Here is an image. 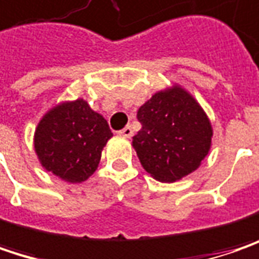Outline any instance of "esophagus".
<instances>
[{
    "instance_id": "34e87169",
    "label": "esophagus",
    "mask_w": 259,
    "mask_h": 259,
    "mask_svg": "<svg viewBox=\"0 0 259 259\" xmlns=\"http://www.w3.org/2000/svg\"><path fill=\"white\" fill-rule=\"evenodd\" d=\"M121 136H124V138H132L133 136V129H132V126H126V127H123V129L118 132Z\"/></svg>"
}]
</instances>
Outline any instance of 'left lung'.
<instances>
[{
    "mask_svg": "<svg viewBox=\"0 0 259 259\" xmlns=\"http://www.w3.org/2000/svg\"><path fill=\"white\" fill-rule=\"evenodd\" d=\"M142 124L133 146L142 166L161 183L191 174L208 153L211 126L197 101L183 88L156 93L138 110Z\"/></svg>",
    "mask_w": 259,
    "mask_h": 259,
    "instance_id": "1",
    "label": "left lung"
}]
</instances>
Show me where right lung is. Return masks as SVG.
<instances>
[{"label":"right lung","instance_id":"1","mask_svg":"<svg viewBox=\"0 0 259 259\" xmlns=\"http://www.w3.org/2000/svg\"><path fill=\"white\" fill-rule=\"evenodd\" d=\"M111 136L107 120L84 100H76L55 107L40 120L34 149L48 171L65 181L81 183L96 172Z\"/></svg>","mask_w":259,"mask_h":259}]
</instances>
